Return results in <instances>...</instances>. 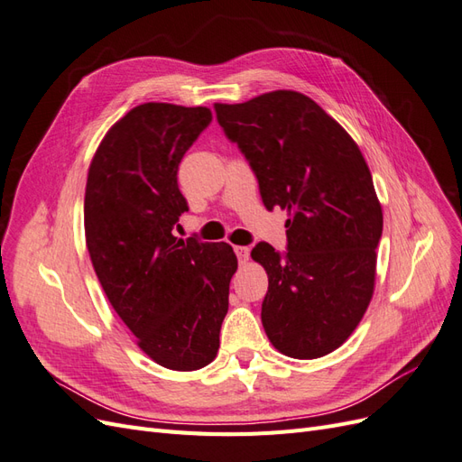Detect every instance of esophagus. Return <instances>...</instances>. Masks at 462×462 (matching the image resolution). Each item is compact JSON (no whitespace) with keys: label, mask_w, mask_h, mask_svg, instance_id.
I'll list each match as a JSON object with an SVG mask.
<instances>
[{"label":"esophagus","mask_w":462,"mask_h":462,"mask_svg":"<svg viewBox=\"0 0 462 462\" xmlns=\"http://www.w3.org/2000/svg\"><path fill=\"white\" fill-rule=\"evenodd\" d=\"M235 254L239 258V263L245 265L250 258V248L248 246H235Z\"/></svg>","instance_id":"esophagus-1"}]
</instances>
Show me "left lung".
<instances>
[{
	"label": "left lung",
	"mask_w": 462,
	"mask_h": 462,
	"mask_svg": "<svg viewBox=\"0 0 462 462\" xmlns=\"http://www.w3.org/2000/svg\"><path fill=\"white\" fill-rule=\"evenodd\" d=\"M217 123L258 179L268 209L289 212L287 253L268 243L262 326L279 353L310 360L339 348L365 316L383 214L360 148L309 96L275 90L216 104Z\"/></svg>",
	"instance_id": "obj_1"
}]
</instances>
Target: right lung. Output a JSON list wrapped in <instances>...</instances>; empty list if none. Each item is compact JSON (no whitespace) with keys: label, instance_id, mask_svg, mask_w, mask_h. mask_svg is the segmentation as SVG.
<instances>
[{"label":"right lung","instance_id":"1","mask_svg":"<svg viewBox=\"0 0 462 462\" xmlns=\"http://www.w3.org/2000/svg\"><path fill=\"white\" fill-rule=\"evenodd\" d=\"M209 121L202 106H136L106 133L87 179V246L106 297L138 346L179 372L216 358L236 272L227 243L171 233L189 209L179 163Z\"/></svg>","mask_w":462,"mask_h":462}]
</instances>
